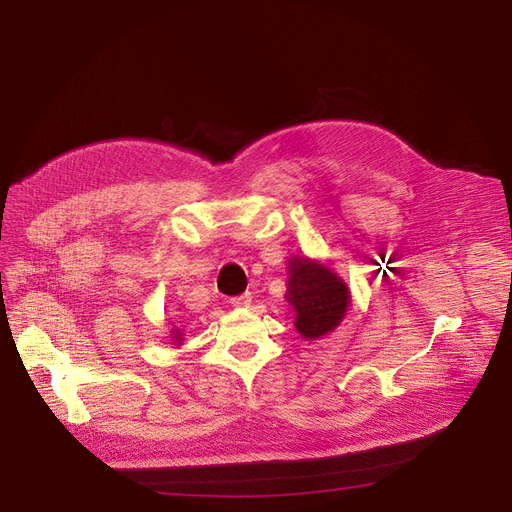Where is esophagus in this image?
I'll return each mask as SVG.
<instances>
[{"mask_svg":"<svg viewBox=\"0 0 512 512\" xmlns=\"http://www.w3.org/2000/svg\"><path fill=\"white\" fill-rule=\"evenodd\" d=\"M251 302H253V296L249 294V291H247V294H241V296L231 298V304H233L235 308H249Z\"/></svg>","mask_w":512,"mask_h":512,"instance_id":"1","label":"esophagus"}]
</instances>
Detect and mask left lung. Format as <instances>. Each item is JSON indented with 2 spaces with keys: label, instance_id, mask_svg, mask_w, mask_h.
Wrapping results in <instances>:
<instances>
[{
  "label": "left lung",
  "instance_id": "8db88e82",
  "mask_svg": "<svg viewBox=\"0 0 512 512\" xmlns=\"http://www.w3.org/2000/svg\"><path fill=\"white\" fill-rule=\"evenodd\" d=\"M285 298L296 312V330L306 340L332 332L350 306L346 283L330 267L308 257L289 259Z\"/></svg>",
  "mask_w": 512,
  "mask_h": 512
}]
</instances>
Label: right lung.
Instances as JSON below:
<instances>
[{
    "label": "right lung",
    "mask_w": 512,
    "mask_h": 512,
    "mask_svg": "<svg viewBox=\"0 0 512 512\" xmlns=\"http://www.w3.org/2000/svg\"><path fill=\"white\" fill-rule=\"evenodd\" d=\"M172 338H174L176 344H182V332H180V328H174V330H172Z\"/></svg>",
    "instance_id": "obj_1"
}]
</instances>
